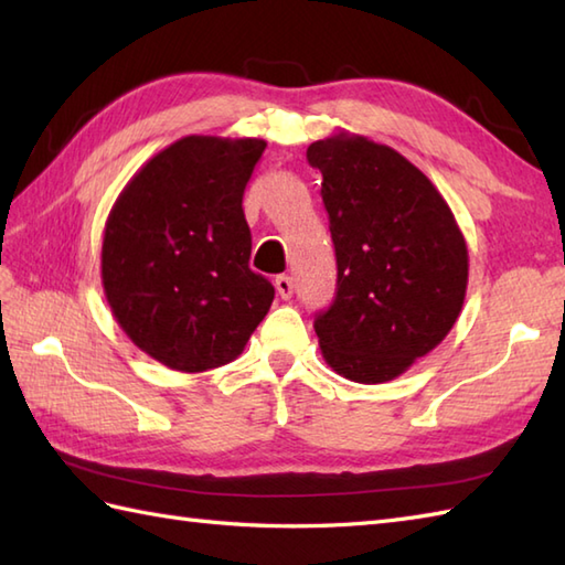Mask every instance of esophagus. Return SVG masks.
Returning a JSON list of instances; mask_svg holds the SVG:
<instances>
[{
  "mask_svg": "<svg viewBox=\"0 0 565 565\" xmlns=\"http://www.w3.org/2000/svg\"><path fill=\"white\" fill-rule=\"evenodd\" d=\"M274 286H276V294H279L284 301H289V298L294 296V281H291V276H276L274 279Z\"/></svg>",
  "mask_w": 565,
  "mask_h": 565,
  "instance_id": "esophagus-1",
  "label": "esophagus"
}]
</instances>
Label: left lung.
Returning a JSON list of instances; mask_svg holds the SVG:
<instances>
[{"mask_svg": "<svg viewBox=\"0 0 565 565\" xmlns=\"http://www.w3.org/2000/svg\"><path fill=\"white\" fill-rule=\"evenodd\" d=\"M320 170L338 291L316 318L322 359L386 383L447 338L461 313L468 249L449 203L401 152L340 130L306 152Z\"/></svg>", "mask_w": 565, "mask_h": 565, "instance_id": "8db88e82", "label": "left lung"}]
</instances>
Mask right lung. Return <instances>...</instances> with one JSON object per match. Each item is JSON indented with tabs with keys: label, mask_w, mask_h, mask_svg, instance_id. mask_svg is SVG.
Returning a JSON list of instances; mask_svg holds the SVG:
<instances>
[{
	"label": "right lung",
	"mask_w": 565,
	"mask_h": 565,
	"mask_svg": "<svg viewBox=\"0 0 565 565\" xmlns=\"http://www.w3.org/2000/svg\"><path fill=\"white\" fill-rule=\"evenodd\" d=\"M267 142L186 136L150 158L106 218L102 284L118 326L167 369L243 354L274 286L249 269L245 186Z\"/></svg>",
	"instance_id": "1"
}]
</instances>
